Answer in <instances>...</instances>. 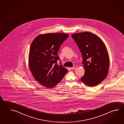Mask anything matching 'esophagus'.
Listing matches in <instances>:
<instances>
[{
	"instance_id": "obj_1",
	"label": "esophagus",
	"mask_w": 124,
	"mask_h": 124,
	"mask_svg": "<svg viewBox=\"0 0 124 124\" xmlns=\"http://www.w3.org/2000/svg\"><path fill=\"white\" fill-rule=\"evenodd\" d=\"M77 67H78V66H74L73 67H72L71 69H72V70H75L77 68Z\"/></svg>"
}]
</instances>
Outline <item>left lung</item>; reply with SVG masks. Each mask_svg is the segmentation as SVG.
<instances>
[{
  "instance_id": "left-lung-1",
  "label": "left lung",
  "mask_w": 124,
  "mask_h": 124,
  "mask_svg": "<svg viewBox=\"0 0 124 124\" xmlns=\"http://www.w3.org/2000/svg\"><path fill=\"white\" fill-rule=\"evenodd\" d=\"M80 50L85 69L81 80L85 84L93 87L99 84L108 74L109 58L103 41L89 32L75 33L71 35Z\"/></svg>"
}]
</instances>
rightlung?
<instances>
[{"label": "right lung", "mask_w": 124, "mask_h": 124, "mask_svg": "<svg viewBox=\"0 0 124 124\" xmlns=\"http://www.w3.org/2000/svg\"><path fill=\"white\" fill-rule=\"evenodd\" d=\"M69 35L62 33L39 35L34 39L29 51V66L33 76L40 84L53 88L61 82L68 70L62 65L58 52Z\"/></svg>", "instance_id": "add662e5"}]
</instances>
